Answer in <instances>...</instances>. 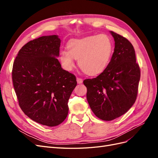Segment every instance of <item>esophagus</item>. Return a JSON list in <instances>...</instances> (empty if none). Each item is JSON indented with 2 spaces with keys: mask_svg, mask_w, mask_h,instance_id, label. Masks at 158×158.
<instances>
[{
  "mask_svg": "<svg viewBox=\"0 0 158 158\" xmlns=\"http://www.w3.org/2000/svg\"><path fill=\"white\" fill-rule=\"evenodd\" d=\"M76 80H77L78 84H82L83 82V80L80 78H76Z\"/></svg>",
  "mask_w": 158,
  "mask_h": 158,
  "instance_id": "esophagus-1",
  "label": "esophagus"
}]
</instances>
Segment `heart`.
<instances>
[{"label":"heart","instance_id":"1","mask_svg":"<svg viewBox=\"0 0 158 158\" xmlns=\"http://www.w3.org/2000/svg\"><path fill=\"white\" fill-rule=\"evenodd\" d=\"M67 49L59 53V60L64 69L71 71L75 66V60H78V65L85 73L95 76L107 68L113 46L108 35L99 34L70 40Z\"/></svg>","mask_w":158,"mask_h":158}]
</instances>
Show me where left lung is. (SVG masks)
<instances>
[{"mask_svg": "<svg viewBox=\"0 0 158 158\" xmlns=\"http://www.w3.org/2000/svg\"><path fill=\"white\" fill-rule=\"evenodd\" d=\"M113 54L106 70L96 78L84 80L86 98L95 116L112 121L127 113L135 103L140 70L131 43L113 31Z\"/></svg>", "mask_w": 158, "mask_h": 158, "instance_id": "obj_1", "label": "left lung"}]
</instances>
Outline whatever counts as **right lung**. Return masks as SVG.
<instances>
[{"label": "right lung", "instance_id": "1", "mask_svg": "<svg viewBox=\"0 0 158 158\" xmlns=\"http://www.w3.org/2000/svg\"><path fill=\"white\" fill-rule=\"evenodd\" d=\"M61 40L56 35L30 41L19 51L14 62L12 82L19 106L31 120L55 127L68 115V101L77 82L61 67Z\"/></svg>", "mask_w": 158, "mask_h": 158}]
</instances>
